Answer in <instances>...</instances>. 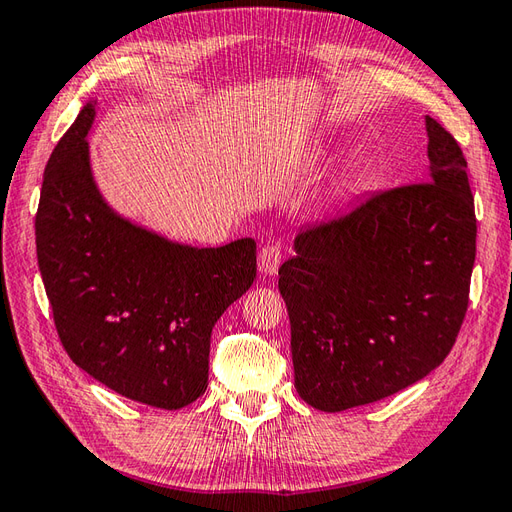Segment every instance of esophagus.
Here are the masks:
<instances>
[{
	"label": "esophagus",
	"instance_id": "1",
	"mask_svg": "<svg viewBox=\"0 0 512 512\" xmlns=\"http://www.w3.org/2000/svg\"><path fill=\"white\" fill-rule=\"evenodd\" d=\"M281 246L279 244H266L259 251V272L261 275H277V270L281 266Z\"/></svg>",
	"mask_w": 512,
	"mask_h": 512
}]
</instances>
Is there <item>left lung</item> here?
I'll use <instances>...</instances> for the list:
<instances>
[{
    "mask_svg": "<svg viewBox=\"0 0 512 512\" xmlns=\"http://www.w3.org/2000/svg\"><path fill=\"white\" fill-rule=\"evenodd\" d=\"M430 181L307 224L279 268L294 386L323 412L373 403L441 364L465 320L475 209L458 141L425 117Z\"/></svg>",
    "mask_w": 512,
    "mask_h": 512,
    "instance_id": "obj_1",
    "label": "left lung"
}]
</instances>
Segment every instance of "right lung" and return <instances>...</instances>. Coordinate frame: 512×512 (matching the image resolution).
<instances>
[{"label":"right lung","mask_w":512,"mask_h":512,"mask_svg":"<svg viewBox=\"0 0 512 512\" xmlns=\"http://www.w3.org/2000/svg\"><path fill=\"white\" fill-rule=\"evenodd\" d=\"M93 113L89 102L56 144L34 220L58 338L122 397L185 408L207 390L213 325L255 281L257 244L192 248L115 216L91 178Z\"/></svg>","instance_id":"1"}]
</instances>
